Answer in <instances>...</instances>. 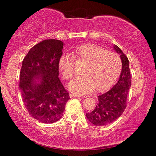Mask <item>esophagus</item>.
<instances>
[{"instance_id": "obj_1", "label": "esophagus", "mask_w": 156, "mask_h": 156, "mask_svg": "<svg viewBox=\"0 0 156 156\" xmlns=\"http://www.w3.org/2000/svg\"><path fill=\"white\" fill-rule=\"evenodd\" d=\"M69 97L72 98V97H80L81 96L80 95H76V94H72V93H70L69 94Z\"/></svg>"}]
</instances>
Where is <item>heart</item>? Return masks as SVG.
<instances>
[{
    "mask_svg": "<svg viewBox=\"0 0 156 156\" xmlns=\"http://www.w3.org/2000/svg\"><path fill=\"white\" fill-rule=\"evenodd\" d=\"M72 57L62 55L58 61V68L65 80L74 73V62L84 64L82 74L71 81L69 89L77 94L93 90L97 92L108 89L117 80L122 69V62L116 53L110 52L94 44H84L71 52Z\"/></svg>",
    "mask_w": 156,
    "mask_h": 156,
    "instance_id": "obj_1",
    "label": "heart"
}]
</instances>
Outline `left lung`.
<instances>
[{"instance_id": "1", "label": "left lung", "mask_w": 156, "mask_h": 156, "mask_svg": "<svg viewBox=\"0 0 156 156\" xmlns=\"http://www.w3.org/2000/svg\"><path fill=\"white\" fill-rule=\"evenodd\" d=\"M114 48L121 55L122 69L120 77L109 91L98 96L99 103L92 112L86 114L87 119L97 126L109 124L121 116L126 107L128 94L131 86L128 57L118 46L114 45Z\"/></svg>"}]
</instances>
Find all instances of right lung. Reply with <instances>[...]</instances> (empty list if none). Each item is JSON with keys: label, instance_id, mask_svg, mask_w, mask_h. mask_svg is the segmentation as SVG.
Listing matches in <instances>:
<instances>
[{"label": "right lung", "instance_id": "1", "mask_svg": "<svg viewBox=\"0 0 156 156\" xmlns=\"http://www.w3.org/2000/svg\"><path fill=\"white\" fill-rule=\"evenodd\" d=\"M63 44L58 40H44L23 60L19 84L23 101L30 115L44 123L59 121L70 99L58 77Z\"/></svg>", "mask_w": 156, "mask_h": 156}]
</instances>
